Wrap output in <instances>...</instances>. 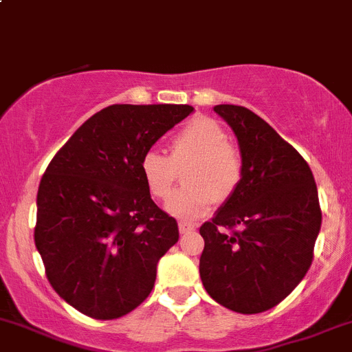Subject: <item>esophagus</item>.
<instances>
[{"instance_id":"obj_1","label":"esophagus","mask_w":352,"mask_h":352,"mask_svg":"<svg viewBox=\"0 0 352 352\" xmlns=\"http://www.w3.org/2000/svg\"><path fill=\"white\" fill-rule=\"evenodd\" d=\"M179 230L182 235H186V233H191V231L196 230V224L195 223H179Z\"/></svg>"}]
</instances>
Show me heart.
I'll list each match as a JSON object with an SVG mask.
<instances>
[{"mask_svg": "<svg viewBox=\"0 0 352 352\" xmlns=\"http://www.w3.org/2000/svg\"><path fill=\"white\" fill-rule=\"evenodd\" d=\"M140 175L156 199L172 195L184 172L182 189L166 204V210L179 219H196L207 214L215 201L224 204L239 191L243 179V156L228 140V131L208 117H195L172 135L168 156L147 151L140 157Z\"/></svg>", "mask_w": 352, "mask_h": 352, "instance_id": "heart-1", "label": "heart"}]
</instances>
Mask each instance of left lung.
Instances as JSON below:
<instances>
[{
  "instance_id": "8db88e82",
  "label": "left lung",
  "mask_w": 352,
  "mask_h": 352,
  "mask_svg": "<svg viewBox=\"0 0 352 352\" xmlns=\"http://www.w3.org/2000/svg\"><path fill=\"white\" fill-rule=\"evenodd\" d=\"M214 110L243 156L239 191L199 228V277L217 303L240 314L274 309L305 277L321 228L312 170L291 144L245 107Z\"/></svg>"
}]
</instances>
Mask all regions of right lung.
I'll list each match as a JSON object with an SVG mask.
<instances>
[{"label":"right lung","instance_id":"add662e5","mask_svg":"<svg viewBox=\"0 0 352 352\" xmlns=\"http://www.w3.org/2000/svg\"><path fill=\"white\" fill-rule=\"evenodd\" d=\"M191 112L189 105H110L47 166L34 243L50 286L82 314L122 318L153 291L157 261L179 242V226L153 201L138 164Z\"/></svg>","mask_w":352,"mask_h":352}]
</instances>
